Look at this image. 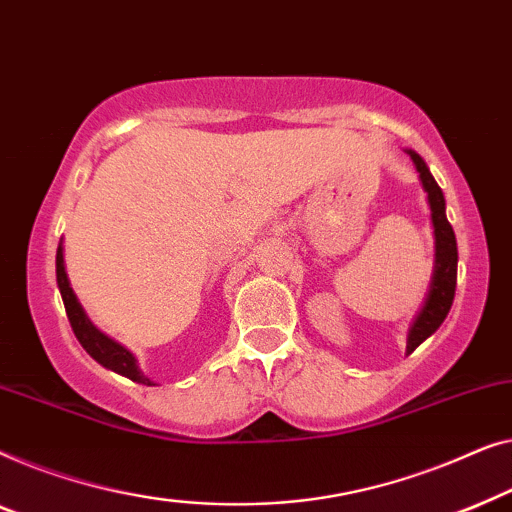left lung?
Returning a JSON list of instances; mask_svg holds the SVG:
<instances>
[{"label":"left lung","mask_w":512,"mask_h":512,"mask_svg":"<svg viewBox=\"0 0 512 512\" xmlns=\"http://www.w3.org/2000/svg\"><path fill=\"white\" fill-rule=\"evenodd\" d=\"M410 160H413L415 169L420 171V181L424 192H427L429 208H431V225H434V273H431V283L427 299L415 315L413 325L408 329L406 352L410 355L417 345L434 334V331L443 325L448 318L452 301H455V287H457V239L452 232V225L445 218V197L443 190L431 176V171L415 150H408Z\"/></svg>","instance_id":"1"}]
</instances>
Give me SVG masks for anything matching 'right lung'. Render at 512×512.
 Segmentation results:
<instances>
[{"label":"right lung","instance_id":"add662e5","mask_svg":"<svg viewBox=\"0 0 512 512\" xmlns=\"http://www.w3.org/2000/svg\"><path fill=\"white\" fill-rule=\"evenodd\" d=\"M55 273H57V287H60L64 308H67V318L71 322V329H74L78 343L83 345L85 352H88L95 362L106 366V369L120 373V376L134 380V383L153 385V380L146 378L141 373L132 352H129L125 345L113 341V338L106 336L104 331H99L95 325H92L90 318L83 311V306L78 304V297L69 285L67 269H64L62 241H60V246H57V255H55Z\"/></svg>","mask_w":512,"mask_h":512}]
</instances>
